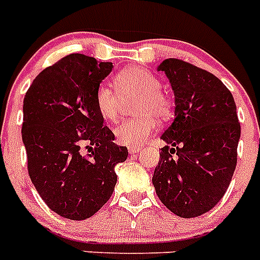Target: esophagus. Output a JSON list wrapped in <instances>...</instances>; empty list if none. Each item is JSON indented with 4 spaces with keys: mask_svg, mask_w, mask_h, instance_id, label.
<instances>
[{
    "mask_svg": "<svg viewBox=\"0 0 260 260\" xmlns=\"http://www.w3.org/2000/svg\"><path fill=\"white\" fill-rule=\"evenodd\" d=\"M128 153H132V155H135V153H138L139 151H141V147H128L127 148Z\"/></svg>",
    "mask_w": 260,
    "mask_h": 260,
    "instance_id": "obj_1",
    "label": "esophagus"
}]
</instances>
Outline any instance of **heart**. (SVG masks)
I'll return each mask as SVG.
<instances>
[{"label":"heart","mask_w":260,"mask_h":260,"mask_svg":"<svg viewBox=\"0 0 260 260\" xmlns=\"http://www.w3.org/2000/svg\"><path fill=\"white\" fill-rule=\"evenodd\" d=\"M114 88L100 84L95 92V105L99 114L105 121H114L118 117L124 102L137 99L134 113L139 117L126 119L114 127L117 143L122 146L138 147L143 144L156 130L157 119H167L171 116V102L162 93L161 82L144 68L123 69L113 79Z\"/></svg>","instance_id":"b5f03b06"}]
</instances>
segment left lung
<instances>
[{
	"label": "left lung",
	"instance_id": "obj_1",
	"mask_svg": "<svg viewBox=\"0 0 260 260\" xmlns=\"http://www.w3.org/2000/svg\"><path fill=\"white\" fill-rule=\"evenodd\" d=\"M176 99L173 123L152 183L165 207L190 219L208 212L228 189L237 165L241 135L236 103L225 84L207 70L178 58L158 66Z\"/></svg>",
	"mask_w": 260,
	"mask_h": 260
}]
</instances>
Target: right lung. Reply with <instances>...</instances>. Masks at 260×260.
I'll return each mask as SVG.
<instances>
[{
  "instance_id": "add662e5",
  "label": "right lung",
  "mask_w": 260,
  "mask_h": 260,
  "mask_svg": "<svg viewBox=\"0 0 260 260\" xmlns=\"http://www.w3.org/2000/svg\"><path fill=\"white\" fill-rule=\"evenodd\" d=\"M112 69V62L69 54L41 71L24 96L29 178L48 207L66 219L95 215L113 194L114 167L127 158L95 105L96 89Z\"/></svg>"
}]
</instances>
